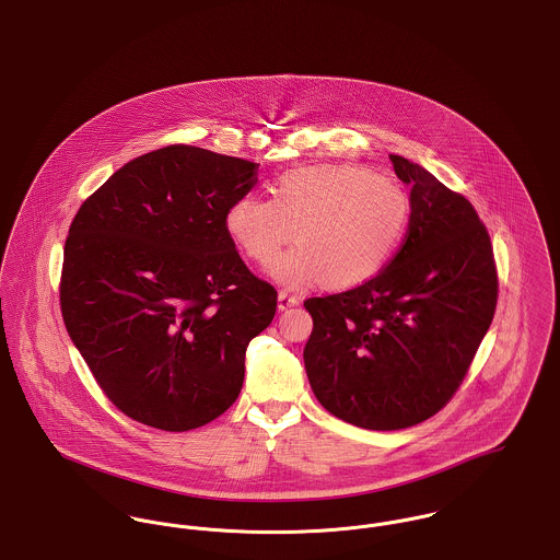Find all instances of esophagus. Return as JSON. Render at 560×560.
<instances>
[{
    "label": "esophagus",
    "mask_w": 560,
    "mask_h": 560,
    "mask_svg": "<svg viewBox=\"0 0 560 560\" xmlns=\"http://www.w3.org/2000/svg\"><path fill=\"white\" fill-rule=\"evenodd\" d=\"M301 302L299 296H292V294H288V292H279V296H277V304H279V311H288L290 306H296Z\"/></svg>",
    "instance_id": "34e87169"
}]
</instances>
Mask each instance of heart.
Masks as SVG:
<instances>
[{
  "instance_id": "b5f03b06",
  "label": "heart",
  "mask_w": 560,
  "mask_h": 560,
  "mask_svg": "<svg viewBox=\"0 0 560 560\" xmlns=\"http://www.w3.org/2000/svg\"><path fill=\"white\" fill-rule=\"evenodd\" d=\"M409 221L405 187L351 164L288 171L275 180L272 200L247 194L225 211L230 238L259 266H270L294 234L299 247L272 266L275 281L290 288L322 281L328 290L373 279L398 249Z\"/></svg>"
}]
</instances>
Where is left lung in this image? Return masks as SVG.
<instances>
[{"label":"left lung","instance_id":"8db88e82","mask_svg":"<svg viewBox=\"0 0 560 560\" xmlns=\"http://www.w3.org/2000/svg\"><path fill=\"white\" fill-rule=\"evenodd\" d=\"M389 160L411 187L402 247L371 281L304 301L311 389L332 416L366 431L416 427L454 396L499 292L490 236L471 202L424 166Z\"/></svg>","mask_w":560,"mask_h":560}]
</instances>
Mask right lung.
Masks as SVG:
<instances>
[{
	"instance_id": "obj_1",
	"label": "right lung",
	"mask_w": 560,
	"mask_h": 560,
	"mask_svg": "<svg viewBox=\"0 0 560 560\" xmlns=\"http://www.w3.org/2000/svg\"><path fill=\"white\" fill-rule=\"evenodd\" d=\"M256 168L164 147L113 174L70 225L61 315L95 382L136 422L191 431L241 394L247 345L277 311L275 288L225 230Z\"/></svg>"
}]
</instances>
